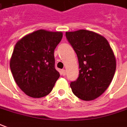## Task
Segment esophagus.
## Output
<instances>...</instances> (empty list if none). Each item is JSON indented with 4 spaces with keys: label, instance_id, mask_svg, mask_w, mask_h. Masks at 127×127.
<instances>
[{
    "label": "esophagus",
    "instance_id": "obj_1",
    "mask_svg": "<svg viewBox=\"0 0 127 127\" xmlns=\"http://www.w3.org/2000/svg\"><path fill=\"white\" fill-rule=\"evenodd\" d=\"M61 74H62L63 76H65V74H66V70H65V69H62V71H61Z\"/></svg>",
    "mask_w": 127,
    "mask_h": 127
}]
</instances>
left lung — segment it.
Here are the masks:
<instances>
[{
  "label": "left lung",
  "instance_id": "obj_1",
  "mask_svg": "<svg viewBox=\"0 0 127 127\" xmlns=\"http://www.w3.org/2000/svg\"><path fill=\"white\" fill-rule=\"evenodd\" d=\"M66 37L77 55L79 75L71 82L78 98L91 101L101 95L111 84L116 60L108 42L103 36L86 30L66 32Z\"/></svg>",
  "mask_w": 127,
  "mask_h": 127
}]
</instances>
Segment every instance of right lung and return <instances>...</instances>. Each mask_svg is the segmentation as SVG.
Segmentation results:
<instances>
[{
	"instance_id": "obj_1",
	"label": "right lung",
	"mask_w": 127,
	"mask_h": 127,
	"mask_svg": "<svg viewBox=\"0 0 127 127\" xmlns=\"http://www.w3.org/2000/svg\"><path fill=\"white\" fill-rule=\"evenodd\" d=\"M62 37L61 32L39 30L16 44L10 69L16 84L28 96L40 98L51 92L60 77L55 68L54 50Z\"/></svg>"
}]
</instances>
